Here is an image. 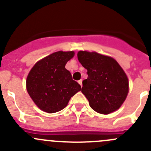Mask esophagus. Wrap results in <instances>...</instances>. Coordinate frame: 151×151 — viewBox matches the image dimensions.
Masks as SVG:
<instances>
[{
	"label": "esophagus",
	"mask_w": 151,
	"mask_h": 151,
	"mask_svg": "<svg viewBox=\"0 0 151 151\" xmlns=\"http://www.w3.org/2000/svg\"><path fill=\"white\" fill-rule=\"evenodd\" d=\"M78 83H79V84H80V85H81V87L83 86V80H79Z\"/></svg>",
	"instance_id": "34e87169"
}]
</instances>
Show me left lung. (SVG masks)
I'll return each instance as SVG.
<instances>
[{
  "instance_id": "8db88e82",
  "label": "left lung",
  "mask_w": 151,
  "mask_h": 151,
  "mask_svg": "<svg viewBox=\"0 0 151 151\" xmlns=\"http://www.w3.org/2000/svg\"><path fill=\"white\" fill-rule=\"evenodd\" d=\"M77 58L88 70V77L83 81L82 93L90 106L104 115L119 109L129 93V80L118 62L96 52L80 51Z\"/></svg>"
}]
</instances>
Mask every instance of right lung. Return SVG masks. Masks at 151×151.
<instances>
[{
  "mask_svg": "<svg viewBox=\"0 0 151 151\" xmlns=\"http://www.w3.org/2000/svg\"><path fill=\"white\" fill-rule=\"evenodd\" d=\"M74 55L73 51H58L38 61L26 80L28 94L39 109L48 113L60 111L70 99L81 91L72 80L66 63Z\"/></svg>",
  "mask_w": 151,
  "mask_h": 151,
  "instance_id": "1",
  "label": "right lung"
}]
</instances>
